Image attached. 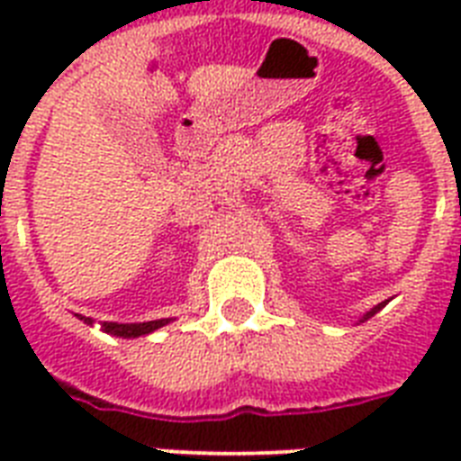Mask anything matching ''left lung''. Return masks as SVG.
Wrapping results in <instances>:
<instances>
[{
	"label": "left lung",
	"mask_w": 461,
	"mask_h": 461,
	"mask_svg": "<svg viewBox=\"0 0 461 461\" xmlns=\"http://www.w3.org/2000/svg\"><path fill=\"white\" fill-rule=\"evenodd\" d=\"M385 303H387V302H383V303H378V306H375V308H371V311H368V313H366V315H364V321H368V318H371V315H375V313H378L380 308L385 306Z\"/></svg>",
	"instance_id": "1"
}]
</instances>
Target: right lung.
Listing matches in <instances>:
<instances>
[{"instance_id": "add662e5", "label": "right lung", "mask_w": 461, "mask_h": 461, "mask_svg": "<svg viewBox=\"0 0 461 461\" xmlns=\"http://www.w3.org/2000/svg\"><path fill=\"white\" fill-rule=\"evenodd\" d=\"M81 321L90 322V318L81 315ZM169 318H162V321H148V322H103V330L104 332H110V335H117V337H140V335H148V332H153V330L162 328L167 325Z\"/></svg>"}]
</instances>
